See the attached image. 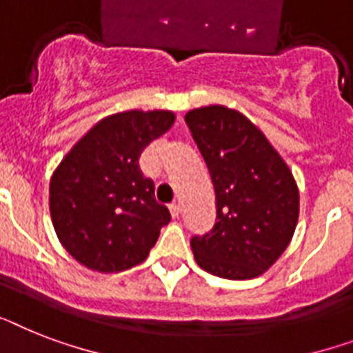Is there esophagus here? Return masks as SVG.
<instances>
[{
	"label": "esophagus",
	"mask_w": 353,
	"mask_h": 353,
	"mask_svg": "<svg viewBox=\"0 0 353 353\" xmlns=\"http://www.w3.org/2000/svg\"><path fill=\"white\" fill-rule=\"evenodd\" d=\"M179 212H181V206L177 205V203H174V205H170V216L176 219V217H179Z\"/></svg>",
	"instance_id": "obj_1"
}]
</instances>
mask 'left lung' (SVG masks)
I'll list each match as a JSON object with an SVG mask.
<instances>
[{
    "mask_svg": "<svg viewBox=\"0 0 353 353\" xmlns=\"http://www.w3.org/2000/svg\"><path fill=\"white\" fill-rule=\"evenodd\" d=\"M185 121L216 190V225L190 239L197 265L225 279L261 276L296 230L299 190L290 168L241 112L212 105Z\"/></svg>",
    "mask_w": 353,
    "mask_h": 353,
    "instance_id": "8db88e82",
    "label": "left lung"
}]
</instances>
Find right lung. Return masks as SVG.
<instances>
[{
	"mask_svg": "<svg viewBox=\"0 0 353 353\" xmlns=\"http://www.w3.org/2000/svg\"><path fill=\"white\" fill-rule=\"evenodd\" d=\"M168 110H128L94 125L50 179V216L65 250L90 270L123 272L147 259L170 221L139 156L172 127Z\"/></svg>",
	"mask_w": 353,
	"mask_h": 353,
	"instance_id": "1",
	"label": "right lung"
}]
</instances>
